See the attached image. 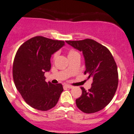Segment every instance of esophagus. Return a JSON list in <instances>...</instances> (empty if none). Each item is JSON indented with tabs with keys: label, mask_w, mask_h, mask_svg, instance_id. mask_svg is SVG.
<instances>
[{
	"label": "esophagus",
	"mask_w": 134,
	"mask_h": 134,
	"mask_svg": "<svg viewBox=\"0 0 134 134\" xmlns=\"http://www.w3.org/2000/svg\"><path fill=\"white\" fill-rule=\"evenodd\" d=\"M65 87H66L68 88V89H72V88H73V86H72V85H68V84L65 85Z\"/></svg>",
	"instance_id": "34e87169"
}]
</instances>
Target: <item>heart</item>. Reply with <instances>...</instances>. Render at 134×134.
I'll return each mask as SVG.
<instances>
[{"label":"heart","instance_id":"heart-1","mask_svg":"<svg viewBox=\"0 0 134 134\" xmlns=\"http://www.w3.org/2000/svg\"><path fill=\"white\" fill-rule=\"evenodd\" d=\"M76 54H79L77 51H76L75 50L70 49V50H69V51H68V58H70V57H72V56L75 55H76ZM57 57H58V53H55L54 54H53V60H55V59H56V58H57Z\"/></svg>","mask_w":134,"mask_h":134}]
</instances>
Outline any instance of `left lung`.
Segmentation results:
<instances>
[{"label": "left lung", "instance_id": "1", "mask_svg": "<svg viewBox=\"0 0 134 134\" xmlns=\"http://www.w3.org/2000/svg\"><path fill=\"white\" fill-rule=\"evenodd\" d=\"M72 47L83 52L85 62V75L93 78L91 87H83L82 95L76 100L79 109L85 113H94L110 102L118 86L117 66L113 55L102 44L93 39L66 41Z\"/></svg>", "mask_w": 134, "mask_h": 134}]
</instances>
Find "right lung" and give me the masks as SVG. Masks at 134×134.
I'll return each instance as SVG.
<instances>
[{
    "label": "right lung",
    "instance_id": "add662e5",
    "mask_svg": "<svg viewBox=\"0 0 134 134\" xmlns=\"http://www.w3.org/2000/svg\"><path fill=\"white\" fill-rule=\"evenodd\" d=\"M64 45V41L43 36L33 37L18 49L13 65V77L17 90L28 105L46 111L58 103L62 85L45 81L44 73L51 69V55Z\"/></svg>",
    "mask_w": 134,
    "mask_h": 134
}]
</instances>
